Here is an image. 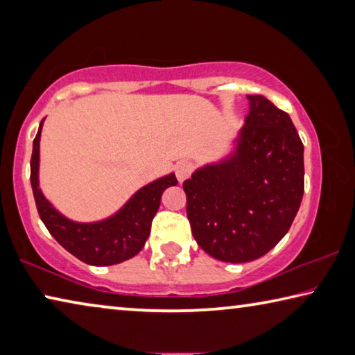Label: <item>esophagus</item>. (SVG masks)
<instances>
[{
  "mask_svg": "<svg viewBox=\"0 0 355 355\" xmlns=\"http://www.w3.org/2000/svg\"><path fill=\"white\" fill-rule=\"evenodd\" d=\"M191 173H192V164L188 163V161H180V163L175 166V175L180 183H183L184 180H188Z\"/></svg>",
  "mask_w": 355,
  "mask_h": 355,
  "instance_id": "esophagus-1",
  "label": "esophagus"
}]
</instances>
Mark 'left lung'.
<instances>
[{
  "instance_id": "8db88e82",
  "label": "left lung",
  "mask_w": 355,
  "mask_h": 355,
  "mask_svg": "<svg viewBox=\"0 0 355 355\" xmlns=\"http://www.w3.org/2000/svg\"><path fill=\"white\" fill-rule=\"evenodd\" d=\"M224 158L183 183L197 244L216 260L248 263L290 230L304 196V146L290 116L261 95Z\"/></svg>"
}]
</instances>
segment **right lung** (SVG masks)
I'll list each match as a JSON object with an SVG mask.
<instances>
[{"label": "right lung", "instance_id": "obj_1", "mask_svg": "<svg viewBox=\"0 0 355 355\" xmlns=\"http://www.w3.org/2000/svg\"><path fill=\"white\" fill-rule=\"evenodd\" d=\"M44 120L33 142L31 186L39 216L51 236L78 260L92 266H111L139 254L150 235L161 196L169 186L178 183L175 173L171 172L142 186L110 218L97 222L71 220L46 200L39 186L40 135Z\"/></svg>", "mask_w": 355, "mask_h": 355}]
</instances>
